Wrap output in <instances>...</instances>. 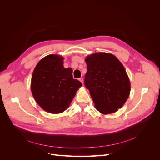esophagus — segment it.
I'll return each instance as SVG.
<instances>
[{
    "instance_id": "1",
    "label": "esophagus",
    "mask_w": 160,
    "mask_h": 160,
    "mask_svg": "<svg viewBox=\"0 0 160 160\" xmlns=\"http://www.w3.org/2000/svg\"><path fill=\"white\" fill-rule=\"evenodd\" d=\"M79 81H80L81 82V83H83V78H82V77H81V78H79Z\"/></svg>"
}]
</instances>
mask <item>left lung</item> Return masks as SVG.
Wrapping results in <instances>:
<instances>
[{
    "label": "left lung",
    "instance_id": "8db88e82",
    "mask_svg": "<svg viewBox=\"0 0 160 160\" xmlns=\"http://www.w3.org/2000/svg\"><path fill=\"white\" fill-rule=\"evenodd\" d=\"M88 67L85 85L96 109L102 114L115 113L122 108L130 93V81L126 71L115 55L95 52L85 58Z\"/></svg>",
    "mask_w": 160,
    "mask_h": 160
}]
</instances>
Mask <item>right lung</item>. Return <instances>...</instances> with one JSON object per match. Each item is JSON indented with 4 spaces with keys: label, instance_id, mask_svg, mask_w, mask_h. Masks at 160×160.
<instances>
[{
    "label": "right lung",
    "instance_id": "1",
    "mask_svg": "<svg viewBox=\"0 0 160 160\" xmlns=\"http://www.w3.org/2000/svg\"><path fill=\"white\" fill-rule=\"evenodd\" d=\"M64 58L49 55L41 59L34 69L31 89L36 102L51 113L65 111L82 83L73 79L71 68L63 67Z\"/></svg>",
    "mask_w": 160,
    "mask_h": 160
}]
</instances>
